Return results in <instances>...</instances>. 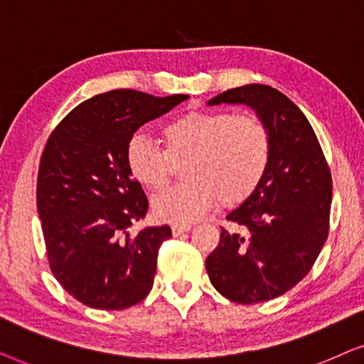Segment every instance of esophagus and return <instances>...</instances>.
Masks as SVG:
<instances>
[{
  "label": "esophagus",
  "mask_w": 364,
  "mask_h": 364,
  "mask_svg": "<svg viewBox=\"0 0 364 364\" xmlns=\"http://www.w3.org/2000/svg\"><path fill=\"white\" fill-rule=\"evenodd\" d=\"M191 230V223H176V225L171 226V231L174 236L181 235V232H186Z\"/></svg>",
  "instance_id": "obj_1"
}]
</instances>
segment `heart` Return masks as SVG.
<instances>
[{
    "label": "heart",
    "mask_w": 364,
    "mask_h": 364,
    "mask_svg": "<svg viewBox=\"0 0 364 364\" xmlns=\"http://www.w3.org/2000/svg\"><path fill=\"white\" fill-rule=\"evenodd\" d=\"M164 151L143 134L126 146L132 176L148 191L168 185L173 164L185 163L188 181L154 198L153 210L166 221H193L220 201L236 205L255 193L271 158V136L255 114L191 111L161 129Z\"/></svg>",
    "instance_id": "heart-1"
}]
</instances>
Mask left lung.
Instances as JSON below:
<instances>
[{"label": "left lung", "instance_id": "left-lung-1", "mask_svg": "<svg viewBox=\"0 0 364 364\" xmlns=\"http://www.w3.org/2000/svg\"><path fill=\"white\" fill-rule=\"evenodd\" d=\"M246 105L268 128L271 158L251 196L226 215L206 258L218 293L240 304L263 303L289 291L313 268L329 230L333 183L323 149L303 111L266 85H246L208 105Z\"/></svg>", "mask_w": 364, "mask_h": 364}]
</instances>
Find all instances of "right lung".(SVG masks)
Returning a JSON list of instances; mask_svg holds the SVG:
<instances>
[{
  "instance_id": "add662e5",
  "label": "right lung",
  "mask_w": 364,
  "mask_h": 364,
  "mask_svg": "<svg viewBox=\"0 0 364 364\" xmlns=\"http://www.w3.org/2000/svg\"><path fill=\"white\" fill-rule=\"evenodd\" d=\"M188 98L113 90L77 105L48 138L36 188L48 261L86 306L124 309L151 291L171 228L129 231L146 216L148 200L126 164V146L139 126Z\"/></svg>"
}]
</instances>
